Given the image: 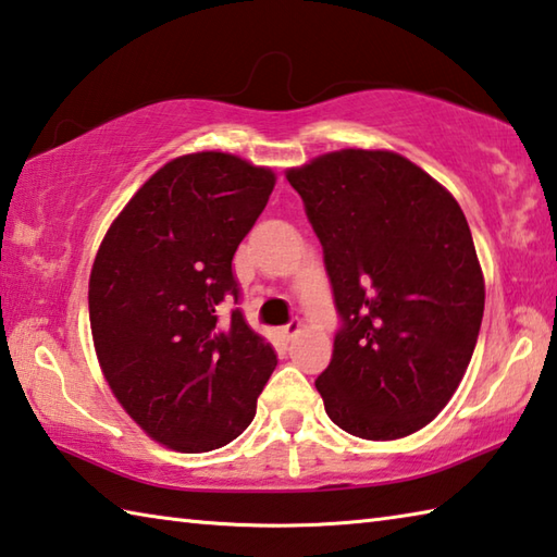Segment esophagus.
<instances>
[{
  "label": "esophagus",
  "instance_id": "1",
  "mask_svg": "<svg viewBox=\"0 0 557 557\" xmlns=\"http://www.w3.org/2000/svg\"><path fill=\"white\" fill-rule=\"evenodd\" d=\"M299 331H301V321H299V319H292V321L287 323V326H285V329H282V333H285V336H287V338H295Z\"/></svg>",
  "mask_w": 557,
  "mask_h": 557
}]
</instances>
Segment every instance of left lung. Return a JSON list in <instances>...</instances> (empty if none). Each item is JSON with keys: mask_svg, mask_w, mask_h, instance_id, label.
<instances>
[{"mask_svg": "<svg viewBox=\"0 0 557 557\" xmlns=\"http://www.w3.org/2000/svg\"><path fill=\"white\" fill-rule=\"evenodd\" d=\"M323 248L341 329L317 377L329 419L368 441L426 426L470 366L484 280L458 201L411 160L346 148L287 173Z\"/></svg>", "mask_w": 557, "mask_h": 557, "instance_id": "left-lung-1", "label": "left lung"}]
</instances>
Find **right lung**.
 <instances>
[{
  "label": "right lung",
  "instance_id": "add662e5",
  "mask_svg": "<svg viewBox=\"0 0 557 557\" xmlns=\"http://www.w3.org/2000/svg\"><path fill=\"white\" fill-rule=\"evenodd\" d=\"M275 175L228 153L170 160L131 197L89 275L99 366L150 438L182 453L248 429L277 356L244 311L234 252L265 209Z\"/></svg>",
  "mask_w": 557,
  "mask_h": 557
}]
</instances>
